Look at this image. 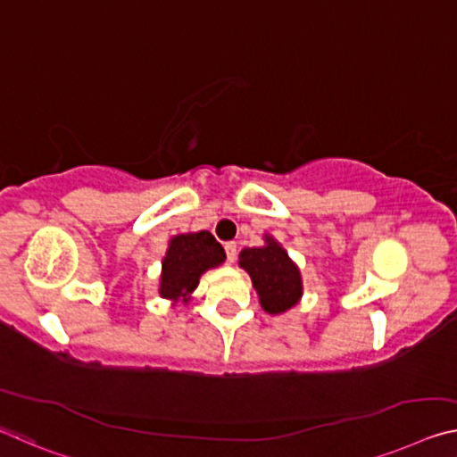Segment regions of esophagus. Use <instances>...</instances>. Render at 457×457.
<instances>
[{"label": "esophagus", "mask_w": 457, "mask_h": 457, "mask_svg": "<svg viewBox=\"0 0 457 457\" xmlns=\"http://www.w3.org/2000/svg\"><path fill=\"white\" fill-rule=\"evenodd\" d=\"M223 250H226L228 262H234L236 254H237V245H236V242H226V245H223Z\"/></svg>", "instance_id": "esophagus-1"}]
</instances>
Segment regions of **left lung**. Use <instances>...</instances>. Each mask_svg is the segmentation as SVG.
Instances as JSON below:
<instances>
[{
	"mask_svg": "<svg viewBox=\"0 0 457 457\" xmlns=\"http://www.w3.org/2000/svg\"><path fill=\"white\" fill-rule=\"evenodd\" d=\"M240 266L248 270L264 311L277 315L291 309L301 296V274L280 245L266 237V245L245 248Z\"/></svg>",
	"mask_w": 457,
	"mask_h": 457,
	"instance_id": "8db88e82",
	"label": "left lung"
}]
</instances>
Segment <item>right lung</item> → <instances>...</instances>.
I'll use <instances>...</instances> for the list:
<instances>
[{"instance_id":"right-lung-1","label":"right lung","mask_w":457,"mask_h":457,"mask_svg":"<svg viewBox=\"0 0 457 457\" xmlns=\"http://www.w3.org/2000/svg\"><path fill=\"white\" fill-rule=\"evenodd\" d=\"M223 260L226 252L209 231L172 237L162 260L161 295L164 299H183L187 303L197 288L201 274L207 268L220 266Z\"/></svg>"}]
</instances>
